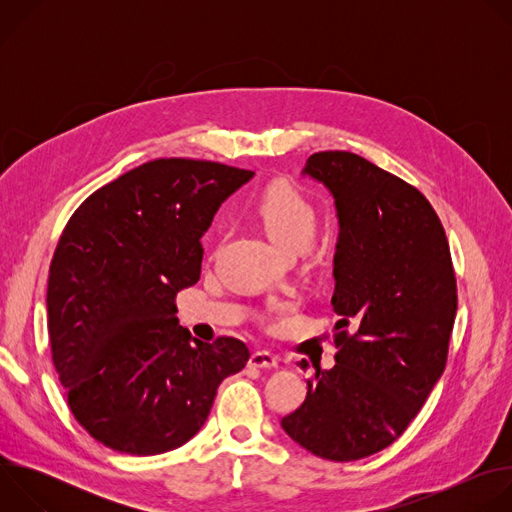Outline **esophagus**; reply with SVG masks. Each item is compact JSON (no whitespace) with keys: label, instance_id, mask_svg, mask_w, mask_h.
<instances>
[{"label":"esophagus","instance_id":"obj_1","mask_svg":"<svg viewBox=\"0 0 512 512\" xmlns=\"http://www.w3.org/2000/svg\"><path fill=\"white\" fill-rule=\"evenodd\" d=\"M249 364L255 369H275L277 367V356H273L267 350H257L251 354Z\"/></svg>","mask_w":512,"mask_h":512}]
</instances>
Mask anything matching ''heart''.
<instances>
[{
  "label": "heart",
  "mask_w": 512,
  "mask_h": 512,
  "mask_svg": "<svg viewBox=\"0 0 512 512\" xmlns=\"http://www.w3.org/2000/svg\"><path fill=\"white\" fill-rule=\"evenodd\" d=\"M255 210L265 233L287 253L310 249L320 231L318 208L287 182L267 186Z\"/></svg>",
  "instance_id": "heart-1"
}]
</instances>
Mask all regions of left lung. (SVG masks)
I'll list each match as a JSON object with an SVG mask.
<instances>
[{
    "label": "left lung",
    "mask_w": 512,
    "mask_h": 512,
    "mask_svg": "<svg viewBox=\"0 0 512 512\" xmlns=\"http://www.w3.org/2000/svg\"><path fill=\"white\" fill-rule=\"evenodd\" d=\"M304 174L338 212L336 364L316 367L281 427L318 458L352 462L391 446L442 377L456 273L440 216L415 186L350 152L312 154Z\"/></svg>",
    "instance_id": "left-lung-1"
}]
</instances>
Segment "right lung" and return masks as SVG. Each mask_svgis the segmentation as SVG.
<instances>
[{"label": "right lung", "instance_id": "1", "mask_svg": "<svg viewBox=\"0 0 512 512\" xmlns=\"http://www.w3.org/2000/svg\"><path fill=\"white\" fill-rule=\"evenodd\" d=\"M253 172L206 160L145 162L93 192L66 223L48 275L52 362L75 419L131 456L180 448L204 425L245 342L212 344L176 318L200 279L212 216Z\"/></svg>", "mask_w": 512, "mask_h": 512}]
</instances>
